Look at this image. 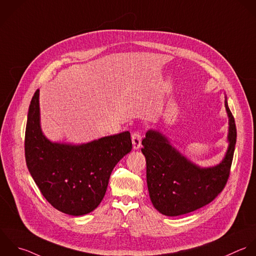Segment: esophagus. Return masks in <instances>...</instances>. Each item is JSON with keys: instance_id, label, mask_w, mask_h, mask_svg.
Returning a JSON list of instances; mask_svg holds the SVG:
<instances>
[{"instance_id": "1", "label": "esophagus", "mask_w": 256, "mask_h": 256, "mask_svg": "<svg viewBox=\"0 0 256 256\" xmlns=\"http://www.w3.org/2000/svg\"><path fill=\"white\" fill-rule=\"evenodd\" d=\"M132 142L134 150H138L142 146V136L138 132H134L132 136Z\"/></svg>"}]
</instances>
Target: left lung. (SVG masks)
Masks as SVG:
<instances>
[{"instance_id": "1", "label": "left lung", "mask_w": 256, "mask_h": 256, "mask_svg": "<svg viewBox=\"0 0 256 256\" xmlns=\"http://www.w3.org/2000/svg\"><path fill=\"white\" fill-rule=\"evenodd\" d=\"M228 118V146L224 158L214 166H200L172 146L158 130L146 132L142 152L146 160V184L154 208L166 216H178L212 202L224 188L236 144V128L224 94Z\"/></svg>"}]
</instances>
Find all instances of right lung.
<instances>
[{
	"instance_id": "obj_1",
	"label": "right lung",
	"mask_w": 256,
	"mask_h": 256,
	"mask_svg": "<svg viewBox=\"0 0 256 256\" xmlns=\"http://www.w3.org/2000/svg\"><path fill=\"white\" fill-rule=\"evenodd\" d=\"M132 148L128 132L76 144L52 142L42 130L40 90H36L28 112L26 162L42 194L56 210L74 216L94 210L114 168Z\"/></svg>"
}]
</instances>
